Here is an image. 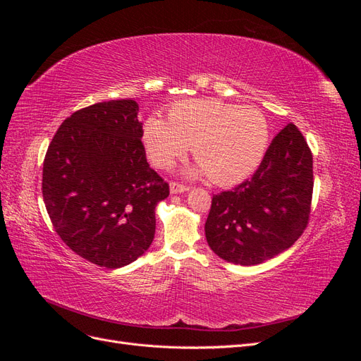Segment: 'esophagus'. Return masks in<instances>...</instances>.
I'll list each match as a JSON object with an SVG mask.
<instances>
[{
	"instance_id": "1",
	"label": "esophagus",
	"mask_w": 361,
	"mask_h": 361,
	"mask_svg": "<svg viewBox=\"0 0 361 361\" xmlns=\"http://www.w3.org/2000/svg\"><path fill=\"white\" fill-rule=\"evenodd\" d=\"M190 190V187L188 185H183V183H180V182H171L170 183V192L171 194H180V192H185V191H188Z\"/></svg>"
}]
</instances>
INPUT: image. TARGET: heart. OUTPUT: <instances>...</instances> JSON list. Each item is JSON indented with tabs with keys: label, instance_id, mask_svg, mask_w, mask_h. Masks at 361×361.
I'll list each match as a JSON object with an SVG mask.
<instances>
[{
	"label": "heart",
	"instance_id": "heart-1",
	"mask_svg": "<svg viewBox=\"0 0 361 361\" xmlns=\"http://www.w3.org/2000/svg\"><path fill=\"white\" fill-rule=\"evenodd\" d=\"M271 129L265 114L216 97L173 104L169 122L150 116L141 129L149 159L170 169L192 146L194 159L216 185H233L248 178L265 157Z\"/></svg>",
	"mask_w": 361,
	"mask_h": 361
}]
</instances>
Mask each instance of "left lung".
<instances>
[{"label": "left lung", "instance_id": "8db88e82", "mask_svg": "<svg viewBox=\"0 0 361 361\" xmlns=\"http://www.w3.org/2000/svg\"><path fill=\"white\" fill-rule=\"evenodd\" d=\"M313 155L293 123L272 140L250 179L212 195L204 224L215 255L236 265H257L280 255L310 220Z\"/></svg>", "mask_w": 361, "mask_h": 361}]
</instances>
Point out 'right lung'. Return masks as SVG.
<instances>
[{
	"label": "right lung",
	"instance_id": "add662e5",
	"mask_svg": "<svg viewBox=\"0 0 361 361\" xmlns=\"http://www.w3.org/2000/svg\"><path fill=\"white\" fill-rule=\"evenodd\" d=\"M133 99L81 108L57 129L43 159L42 194L61 241L97 267L137 260L155 236L169 183L149 166Z\"/></svg>",
	"mask_w": 361,
	"mask_h": 361
}]
</instances>
